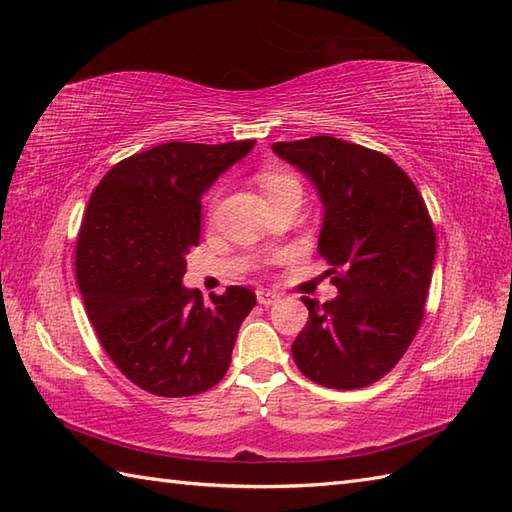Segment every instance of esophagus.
I'll return each instance as SVG.
<instances>
[{
	"instance_id": "esophagus-1",
	"label": "esophagus",
	"mask_w": 512,
	"mask_h": 512,
	"mask_svg": "<svg viewBox=\"0 0 512 512\" xmlns=\"http://www.w3.org/2000/svg\"><path fill=\"white\" fill-rule=\"evenodd\" d=\"M257 301L262 303V306H273V303L279 301V295H277V292H270V290L259 288L257 290Z\"/></svg>"
}]
</instances>
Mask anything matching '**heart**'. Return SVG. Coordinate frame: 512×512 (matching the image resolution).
<instances>
[{
	"mask_svg": "<svg viewBox=\"0 0 512 512\" xmlns=\"http://www.w3.org/2000/svg\"><path fill=\"white\" fill-rule=\"evenodd\" d=\"M257 180L270 202L277 198H284L288 193H301V182L297 180V176H292V173L286 169L266 167L259 171Z\"/></svg>",
	"mask_w": 512,
	"mask_h": 512,
	"instance_id": "b5f03b06",
	"label": "heart"
}]
</instances>
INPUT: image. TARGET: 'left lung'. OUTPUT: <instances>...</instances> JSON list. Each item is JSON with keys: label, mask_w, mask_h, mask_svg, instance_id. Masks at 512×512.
<instances>
[{"label": "left lung", "mask_w": 512, "mask_h": 512, "mask_svg": "<svg viewBox=\"0 0 512 512\" xmlns=\"http://www.w3.org/2000/svg\"><path fill=\"white\" fill-rule=\"evenodd\" d=\"M317 184L319 255L339 297H301L310 312L292 343L301 374L330 389H361L389 374L418 334L429 295L436 228L411 178L389 156L332 136L275 143Z\"/></svg>", "instance_id": "obj_1"}]
</instances>
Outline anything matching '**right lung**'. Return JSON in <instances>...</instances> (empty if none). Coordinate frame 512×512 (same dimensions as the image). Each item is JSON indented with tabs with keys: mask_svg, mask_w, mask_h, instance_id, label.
<instances>
[{
	"mask_svg": "<svg viewBox=\"0 0 512 512\" xmlns=\"http://www.w3.org/2000/svg\"><path fill=\"white\" fill-rule=\"evenodd\" d=\"M255 140L165 143L105 173L76 235V284L103 350L149 394L195 396L220 383L255 292L231 286L206 306L187 290L202 193Z\"/></svg>",
	"mask_w": 512,
	"mask_h": 512,
	"instance_id": "obj_1",
	"label": "right lung"
}]
</instances>
